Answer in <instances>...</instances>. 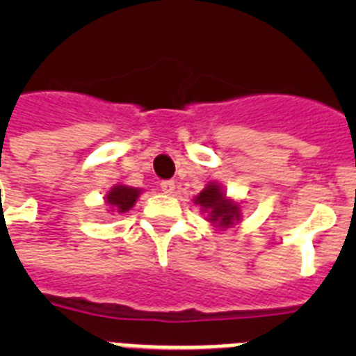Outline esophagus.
Instances as JSON below:
<instances>
[{
	"instance_id": "obj_1",
	"label": "esophagus",
	"mask_w": 356,
	"mask_h": 356,
	"mask_svg": "<svg viewBox=\"0 0 356 356\" xmlns=\"http://www.w3.org/2000/svg\"><path fill=\"white\" fill-rule=\"evenodd\" d=\"M160 188H162L163 194H172V193H175L176 185H175V181H172V180H163L162 184H160Z\"/></svg>"
}]
</instances>
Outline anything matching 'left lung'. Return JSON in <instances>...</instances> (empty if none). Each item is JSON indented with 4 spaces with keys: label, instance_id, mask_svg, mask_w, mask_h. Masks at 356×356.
Segmentation results:
<instances>
[{
    "label": "left lung",
    "instance_id": "left-lung-1",
    "mask_svg": "<svg viewBox=\"0 0 356 356\" xmlns=\"http://www.w3.org/2000/svg\"><path fill=\"white\" fill-rule=\"evenodd\" d=\"M194 203L201 207L203 212L209 213V222L217 228H232L235 222L241 221V207L234 200H229L216 181L207 185L196 197Z\"/></svg>",
    "mask_w": 356,
    "mask_h": 356
}]
</instances>
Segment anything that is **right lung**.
Masks as SVG:
<instances>
[{"mask_svg":"<svg viewBox=\"0 0 356 356\" xmlns=\"http://www.w3.org/2000/svg\"><path fill=\"white\" fill-rule=\"evenodd\" d=\"M140 188L128 187V185H115L108 191L105 196L106 205L112 209V212H128L135 205V201L139 197Z\"/></svg>","mask_w":356,"mask_h":356,"instance_id":"obj_1","label":"right lung"}]
</instances>
